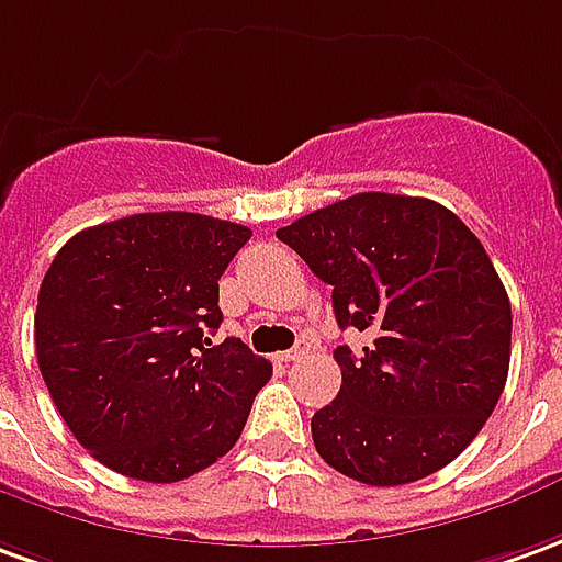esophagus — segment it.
Masks as SVG:
<instances>
[{"label":"esophagus","mask_w":562,"mask_h":562,"mask_svg":"<svg viewBox=\"0 0 562 562\" xmlns=\"http://www.w3.org/2000/svg\"><path fill=\"white\" fill-rule=\"evenodd\" d=\"M303 355H308V342H300V346H293L290 351H284V355H281V361H284V363L300 361Z\"/></svg>","instance_id":"esophagus-1"}]
</instances>
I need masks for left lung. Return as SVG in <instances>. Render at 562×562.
I'll return each mask as SVG.
<instances>
[{
    "label": "left lung",
    "instance_id": "left-lung-1",
    "mask_svg": "<svg viewBox=\"0 0 562 562\" xmlns=\"http://www.w3.org/2000/svg\"><path fill=\"white\" fill-rule=\"evenodd\" d=\"M278 238L333 288L342 330L336 401L312 416L315 450L370 486H401L450 465L502 397L510 303L477 235L443 204L358 192L300 216Z\"/></svg>",
    "mask_w": 562,
    "mask_h": 562
}]
</instances>
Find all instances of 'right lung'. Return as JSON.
I'll return each mask as SVG.
<instances>
[{"mask_svg": "<svg viewBox=\"0 0 562 562\" xmlns=\"http://www.w3.org/2000/svg\"><path fill=\"white\" fill-rule=\"evenodd\" d=\"M250 229L186 211L72 235L42 278L36 358L57 413L112 471L177 483L235 447L272 363L214 346L220 274Z\"/></svg>", "mask_w": 562, "mask_h": 562, "instance_id": "obj_1", "label": "right lung"}]
</instances>
